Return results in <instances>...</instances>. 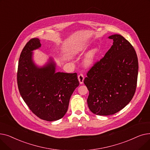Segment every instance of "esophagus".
<instances>
[{"label": "esophagus", "mask_w": 150, "mask_h": 150, "mask_svg": "<svg viewBox=\"0 0 150 150\" xmlns=\"http://www.w3.org/2000/svg\"><path fill=\"white\" fill-rule=\"evenodd\" d=\"M78 81H79L80 83L81 84H82L83 83V81H84V75L83 74H80L78 76Z\"/></svg>", "instance_id": "1"}]
</instances>
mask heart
<instances>
[{
  "instance_id": "heart-1",
  "label": "heart",
  "mask_w": 150,
  "mask_h": 150,
  "mask_svg": "<svg viewBox=\"0 0 150 150\" xmlns=\"http://www.w3.org/2000/svg\"><path fill=\"white\" fill-rule=\"evenodd\" d=\"M83 50L84 49L82 47H79L76 50V51L79 52H83ZM99 56V49L97 47H94V48L92 49L91 50H89L87 53H86L84 60V64L86 66H92L93 64H95V62L98 59Z\"/></svg>"
}]
</instances>
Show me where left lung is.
Listing matches in <instances>:
<instances>
[{"label": "left lung", "mask_w": 150, "mask_h": 150, "mask_svg": "<svg viewBox=\"0 0 150 150\" xmlns=\"http://www.w3.org/2000/svg\"><path fill=\"white\" fill-rule=\"evenodd\" d=\"M108 38L112 39L113 45L84 80L89 91L88 107L98 115L120 111L132 100L137 86L139 64L134 49L122 35Z\"/></svg>", "instance_id": "8db88e82"}]
</instances>
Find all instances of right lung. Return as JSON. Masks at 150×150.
Wrapping results in <instances>:
<instances>
[{
  "label": "right lung",
  "mask_w": 150,
  "mask_h": 150,
  "mask_svg": "<svg viewBox=\"0 0 150 150\" xmlns=\"http://www.w3.org/2000/svg\"><path fill=\"white\" fill-rule=\"evenodd\" d=\"M41 46L38 38L26 44L19 60L17 81L23 101L33 114L46 121L58 120L67 111L69 100L79 86L77 74L56 72L52 58L39 67L33 61L32 51Z\"/></svg>",
  "instance_id": "obj_1"
}]
</instances>
